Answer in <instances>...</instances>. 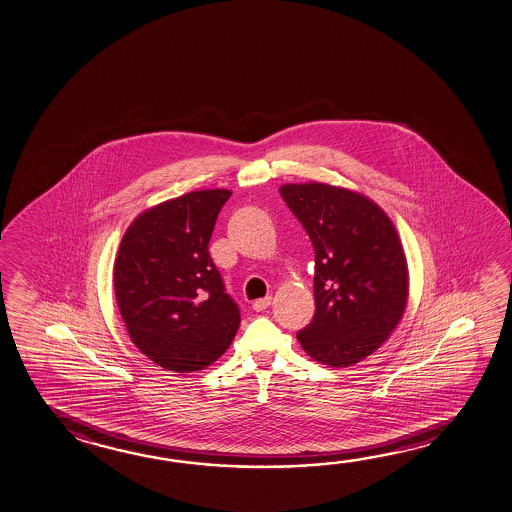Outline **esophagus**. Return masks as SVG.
<instances>
[{
	"instance_id": "1",
	"label": "esophagus",
	"mask_w": 512,
	"mask_h": 512,
	"mask_svg": "<svg viewBox=\"0 0 512 512\" xmlns=\"http://www.w3.org/2000/svg\"><path fill=\"white\" fill-rule=\"evenodd\" d=\"M269 305H271V296H264V298H259V300L253 302V309H255L257 313H260V311L268 309Z\"/></svg>"
}]
</instances>
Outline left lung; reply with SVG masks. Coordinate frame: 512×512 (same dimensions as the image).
I'll use <instances>...</instances> for the list:
<instances>
[{
    "label": "left lung",
    "instance_id": "obj_1",
    "mask_svg": "<svg viewBox=\"0 0 512 512\" xmlns=\"http://www.w3.org/2000/svg\"><path fill=\"white\" fill-rule=\"evenodd\" d=\"M287 207L316 255L313 322L296 334L327 367H350L376 352L403 318L408 262L385 210L356 190L329 183H286Z\"/></svg>",
    "mask_w": 512,
    "mask_h": 512
}]
</instances>
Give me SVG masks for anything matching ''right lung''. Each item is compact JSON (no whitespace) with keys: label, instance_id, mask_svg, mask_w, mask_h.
I'll use <instances>...</instances> for the list:
<instances>
[{"label":"right lung","instance_id":"obj_1","mask_svg":"<svg viewBox=\"0 0 512 512\" xmlns=\"http://www.w3.org/2000/svg\"><path fill=\"white\" fill-rule=\"evenodd\" d=\"M226 189L194 190L147 208L129 225L113 266L129 338L156 365L194 372L223 356L241 323L208 243Z\"/></svg>","mask_w":512,"mask_h":512}]
</instances>
